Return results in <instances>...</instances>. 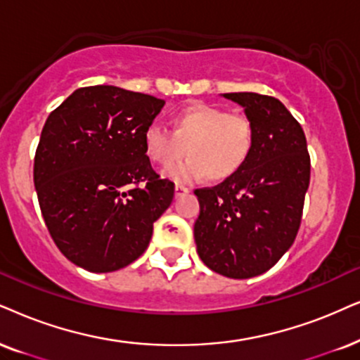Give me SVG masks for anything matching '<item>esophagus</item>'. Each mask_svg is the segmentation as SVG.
<instances>
[{"instance_id":"esophagus-1","label":"esophagus","mask_w":360,"mask_h":360,"mask_svg":"<svg viewBox=\"0 0 360 360\" xmlns=\"http://www.w3.org/2000/svg\"><path fill=\"white\" fill-rule=\"evenodd\" d=\"M188 193H189V189H188V188H184V186L176 184V188H174V194H176V198H179V195H184V194H188Z\"/></svg>"}]
</instances>
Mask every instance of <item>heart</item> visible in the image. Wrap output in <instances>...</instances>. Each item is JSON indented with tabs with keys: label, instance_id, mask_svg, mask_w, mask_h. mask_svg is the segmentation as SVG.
I'll return each instance as SVG.
<instances>
[{
	"label": "heart",
	"instance_id": "heart-1",
	"mask_svg": "<svg viewBox=\"0 0 360 360\" xmlns=\"http://www.w3.org/2000/svg\"><path fill=\"white\" fill-rule=\"evenodd\" d=\"M143 141L148 158L161 166L172 165L188 151L186 162L165 169L177 183L204 176L219 183L248 165L256 146V126L244 115L194 103L172 116V131L153 122L144 129Z\"/></svg>",
	"mask_w": 360,
	"mask_h": 360
}]
</instances>
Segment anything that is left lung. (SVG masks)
I'll return each instance as SVG.
<instances>
[{
	"label": "left lung",
	"instance_id": "8db88e82",
	"mask_svg": "<svg viewBox=\"0 0 360 360\" xmlns=\"http://www.w3.org/2000/svg\"><path fill=\"white\" fill-rule=\"evenodd\" d=\"M256 126V146L238 174L195 189L198 254L209 269L231 279L269 271L288 252L302 219L311 158L301 124L279 99L226 93Z\"/></svg>",
	"mask_w": 360,
	"mask_h": 360
}]
</instances>
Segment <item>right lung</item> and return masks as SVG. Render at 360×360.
Masks as SVG:
<instances>
[{
  "label": "right lung",
  "instance_id": "right-lung-1",
  "mask_svg": "<svg viewBox=\"0 0 360 360\" xmlns=\"http://www.w3.org/2000/svg\"><path fill=\"white\" fill-rule=\"evenodd\" d=\"M165 101L117 86L79 88L44 122L34 188L49 234L72 264L112 272L146 251L174 183L154 172L143 134Z\"/></svg>",
  "mask_w": 360,
  "mask_h": 360
}]
</instances>
